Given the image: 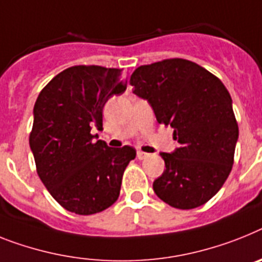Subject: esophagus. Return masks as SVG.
<instances>
[{
	"instance_id": "34e87169",
	"label": "esophagus",
	"mask_w": 262,
	"mask_h": 262,
	"mask_svg": "<svg viewBox=\"0 0 262 262\" xmlns=\"http://www.w3.org/2000/svg\"><path fill=\"white\" fill-rule=\"evenodd\" d=\"M149 157V153H145L142 150H137V158L138 160H145V158Z\"/></svg>"
}]
</instances>
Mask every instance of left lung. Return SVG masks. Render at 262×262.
Listing matches in <instances>:
<instances>
[{"label": "left lung", "mask_w": 262, "mask_h": 262, "mask_svg": "<svg viewBox=\"0 0 262 262\" xmlns=\"http://www.w3.org/2000/svg\"><path fill=\"white\" fill-rule=\"evenodd\" d=\"M133 93L149 101L158 124L170 125L180 148L161 153L165 170L153 190L168 205L194 209L226 181L238 138L232 98L214 74L184 58L138 67Z\"/></svg>", "instance_id": "left-lung-1"}]
</instances>
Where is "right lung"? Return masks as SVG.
<instances>
[{
	"instance_id": "right-lung-1",
	"label": "right lung",
	"mask_w": 262,
	"mask_h": 262,
	"mask_svg": "<svg viewBox=\"0 0 262 262\" xmlns=\"http://www.w3.org/2000/svg\"><path fill=\"white\" fill-rule=\"evenodd\" d=\"M126 89L122 69L76 65L57 74L37 97L29 136L37 173L62 208L89 216L117 201L132 146L109 148L96 141L102 109Z\"/></svg>"
}]
</instances>
